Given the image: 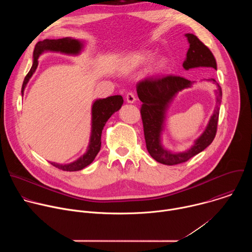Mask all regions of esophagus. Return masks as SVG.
<instances>
[{"label":"esophagus","mask_w":252,"mask_h":252,"mask_svg":"<svg viewBox=\"0 0 252 252\" xmlns=\"http://www.w3.org/2000/svg\"><path fill=\"white\" fill-rule=\"evenodd\" d=\"M126 98L128 103H133L135 101V95L133 93H127L126 95Z\"/></svg>","instance_id":"obj_1"}]
</instances>
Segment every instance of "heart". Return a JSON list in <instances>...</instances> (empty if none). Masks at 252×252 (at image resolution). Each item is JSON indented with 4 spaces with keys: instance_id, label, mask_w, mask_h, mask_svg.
<instances>
[{
    "instance_id": "heart-1",
    "label": "heart",
    "mask_w": 252,
    "mask_h": 252,
    "mask_svg": "<svg viewBox=\"0 0 252 252\" xmlns=\"http://www.w3.org/2000/svg\"><path fill=\"white\" fill-rule=\"evenodd\" d=\"M154 59V55L152 54H145V55H140L138 57H136V63H150L152 60ZM168 65V62L166 59H160L158 60L154 67H153V70L154 73L156 74H159V73H162V71L167 67Z\"/></svg>"
}]
</instances>
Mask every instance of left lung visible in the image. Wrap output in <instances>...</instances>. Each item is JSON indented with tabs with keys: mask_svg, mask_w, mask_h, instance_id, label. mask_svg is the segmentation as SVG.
<instances>
[{
	"mask_svg": "<svg viewBox=\"0 0 252 252\" xmlns=\"http://www.w3.org/2000/svg\"><path fill=\"white\" fill-rule=\"evenodd\" d=\"M186 37L189 43V49L187 53V59L183 63L184 68L187 70L194 67H211L217 69V61L210 50L193 33H186ZM208 81L218 86V90L215 91V109L204 131L195 139L188 151L182 153H172L165 150L161 143V133L165 115L171 101L179 92L190 88L193 82L177 76H166L162 78H148L137 83L136 93L138 98L142 101L140 115L147 149L152 158L158 162L166 165L186 162L205 150L214 139L218 129L222 92L220 86L214 79Z\"/></svg>",
	"mask_w": 252,
	"mask_h": 252,
	"instance_id": "1",
	"label": "left lung"
}]
</instances>
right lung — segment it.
<instances>
[{
  "label": "right lung",
  "mask_w": 252,
  "mask_h": 252,
  "mask_svg": "<svg viewBox=\"0 0 252 252\" xmlns=\"http://www.w3.org/2000/svg\"><path fill=\"white\" fill-rule=\"evenodd\" d=\"M84 49V42L74 39V38H63L58 40H49L39 42L34 47L33 50V60L32 65L26 76L23 86H22V95L24 94L25 88L29 83L30 79L37 69L39 63V57L45 52H58L65 55H79ZM124 103L122 95H112L106 98L95 99L92 106V131L90 137V143L87 149V152L84 156L79 158L77 160L61 164L56 162H51L54 166L59 169L65 171H78L82 170L89 164H91L95 158L96 155L100 150V137L104 125L116 112H118Z\"/></svg>",
  "instance_id": "obj_1"
}]
</instances>
